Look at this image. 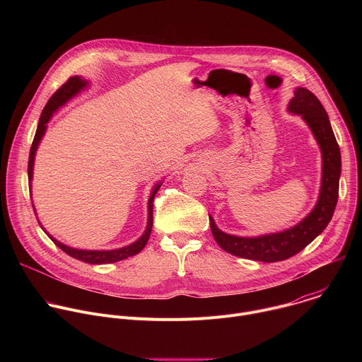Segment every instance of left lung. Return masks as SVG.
Listing matches in <instances>:
<instances>
[{"instance_id": "1", "label": "left lung", "mask_w": 362, "mask_h": 362, "mask_svg": "<svg viewBox=\"0 0 362 362\" xmlns=\"http://www.w3.org/2000/svg\"><path fill=\"white\" fill-rule=\"evenodd\" d=\"M289 112L300 115L311 127L322 151V186L318 203L296 226L261 238H239L219 230L209 216L211 230L218 245L230 255L259 262H278L296 255L311 243L331 222L338 202L341 151L328 115L314 93L299 87L289 103Z\"/></svg>"}]
</instances>
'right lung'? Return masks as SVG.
I'll use <instances>...</instances> for the list:
<instances>
[{
  "instance_id": "add662e5",
  "label": "right lung",
  "mask_w": 362,
  "mask_h": 362,
  "mask_svg": "<svg viewBox=\"0 0 362 362\" xmlns=\"http://www.w3.org/2000/svg\"><path fill=\"white\" fill-rule=\"evenodd\" d=\"M86 84L87 83L84 80H81L80 77H77V76L70 77L47 101V105L44 107V110L41 113V117H40V122H38V127H37L31 148H30V158H28V182L30 183H31V177H33V166H34L35 150H37V146H38L44 132H45V124L48 123L51 116H53V113L60 106H63L64 103L67 100H70L74 94H77L83 87H86ZM160 186H162V183L154 186V189L150 194V199H148V221H147V228H146L144 235L137 242H134V243H132L126 247L116 249V250H80V249L69 247V246L60 243L59 240H56L54 238H51L49 235L48 236L67 255H70L71 257H74V259H78V261L86 262V264L100 265V264H113V262H117V261H123V259H126V257L139 253L146 246V243L148 240V236H150V232H151V226H153V200H154V196H156L158 190L160 189Z\"/></svg>"
}]
</instances>
